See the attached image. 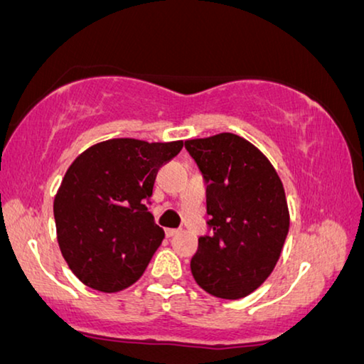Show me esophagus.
Segmentation results:
<instances>
[{"label":"esophagus","mask_w":364,"mask_h":364,"mask_svg":"<svg viewBox=\"0 0 364 364\" xmlns=\"http://www.w3.org/2000/svg\"><path fill=\"white\" fill-rule=\"evenodd\" d=\"M178 232H180L178 229H166L165 234H166V237H173V235H176Z\"/></svg>","instance_id":"34e87169"}]
</instances>
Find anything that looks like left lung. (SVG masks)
Listing matches in <instances>:
<instances>
[{
	"label": "left lung",
	"mask_w": 364,
	"mask_h": 364,
	"mask_svg": "<svg viewBox=\"0 0 364 364\" xmlns=\"http://www.w3.org/2000/svg\"><path fill=\"white\" fill-rule=\"evenodd\" d=\"M208 188V227L191 259L205 292L240 299L264 283L289 232L283 183L267 156L235 134L186 140Z\"/></svg>",
	"instance_id": "obj_1"
}]
</instances>
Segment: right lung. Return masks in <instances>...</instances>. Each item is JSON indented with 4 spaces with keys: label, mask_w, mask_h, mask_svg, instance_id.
<instances>
[{
    "label": "right lung",
    "mask_w": 364,
    "mask_h": 364,
    "mask_svg": "<svg viewBox=\"0 0 364 364\" xmlns=\"http://www.w3.org/2000/svg\"><path fill=\"white\" fill-rule=\"evenodd\" d=\"M181 149L183 142L112 139L68 168L53 215L63 258L86 286L117 292L144 274L165 238L147 208L156 173Z\"/></svg>",
    "instance_id": "1"
}]
</instances>
